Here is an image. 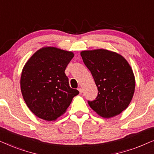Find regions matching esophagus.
I'll use <instances>...</instances> for the list:
<instances>
[{"label":"esophagus","mask_w":154,"mask_h":154,"mask_svg":"<svg viewBox=\"0 0 154 154\" xmlns=\"http://www.w3.org/2000/svg\"><path fill=\"white\" fill-rule=\"evenodd\" d=\"M78 90H79V92H80V94H81L82 92H83V89H82L81 88H79V89H78Z\"/></svg>","instance_id":"esophagus-1"}]
</instances>
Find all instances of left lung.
<instances>
[{"label": "left lung", "mask_w": 154, "mask_h": 154, "mask_svg": "<svg viewBox=\"0 0 154 154\" xmlns=\"http://www.w3.org/2000/svg\"><path fill=\"white\" fill-rule=\"evenodd\" d=\"M81 55L99 91L96 100L88 104L103 118L120 114L130 104L135 88L129 63L120 54L104 49L84 50Z\"/></svg>", "instance_id": "obj_1"}]
</instances>
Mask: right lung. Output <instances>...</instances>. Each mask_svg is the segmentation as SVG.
I'll return each instance as SVG.
<instances>
[{
	"label": "right lung",
	"mask_w": 154,
	"mask_h": 154,
	"mask_svg": "<svg viewBox=\"0 0 154 154\" xmlns=\"http://www.w3.org/2000/svg\"><path fill=\"white\" fill-rule=\"evenodd\" d=\"M73 56L72 52L44 47L25 64L21 75V91L27 106L37 117L55 121L79 94L70 88L64 73Z\"/></svg>",
	"instance_id": "obj_1"
}]
</instances>
